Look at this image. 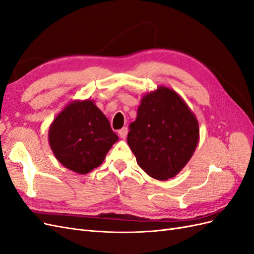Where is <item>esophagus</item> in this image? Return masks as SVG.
I'll list each match as a JSON object with an SVG mask.
<instances>
[{"mask_svg": "<svg viewBox=\"0 0 254 254\" xmlns=\"http://www.w3.org/2000/svg\"><path fill=\"white\" fill-rule=\"evenodd\" d=\"M127 133H128L127 127H123L122 129L119 130V135H120V137H122V139H125V137L127 136Z\"/></svg>", "mask_w": 254, "mask_h": 254, "instance_id": "esophagus-1", "label": "esophagus"}]
</instances>
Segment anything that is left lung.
I'll return each mask as SVG.
<instances>
[{"label":"left lung","mask_w":254,"mask_h":254,"mask_svg":"<svg viewBox=\"0 0 254 254\" xmlns=\"http://www.w3.org/2000/svg\"><path fill=\"white\" fill-rule=\"evenodd\" d=\"M127 143L136 163L158 180L173 178L193 156L199 139L194 113L172 89L159 87L143 96Z\"/></svg>","instance_id":"8db88e82"}]
</instances>
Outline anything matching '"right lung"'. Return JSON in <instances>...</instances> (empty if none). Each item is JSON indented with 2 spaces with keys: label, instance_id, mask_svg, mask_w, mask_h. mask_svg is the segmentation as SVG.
<instances>
[{
  "label": "right lung",
  "instance_id": "add662e5",
  "mask_svg": "<svg viewBox=\"0 0 254 254\" xmlns=\"http://www.w3.org/2000/svg\"><path fill=\"white\" fill-rule=\"evenodd\" d=\"M118 140L108 119L89 99L67 105L54 120L49 132L57 160L78 174H88L101 165Z\"/></svg>",
  "mask_w": 254,
  "mask_h": 254
}]
</instances>
